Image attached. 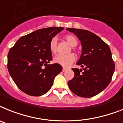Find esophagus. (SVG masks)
Returning <instances> with one entry per match:
<instances>
[{"label": "esophagus", "mask_w": 123, "mask_h": 123, "mask_svg": "<svg viewBox=\"0 0 123 123\" xmlns=\"http://www.w3.org/2000/svg\"><path fill=\"white\" fill-rule=\"evenodd\" d=\"M67 71V69H66V68H64L63 69H62V72H65V71Z\"/></svg>", "instance_id": "34e87169"}]
</instances>
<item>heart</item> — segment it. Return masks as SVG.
Listing matches in <instances>:
<instances>
[{
    "mask_svg": "<svg viewBox=\"0 0 123 123\" xmlns=\"http://www.w3.org/2000/svg\"><path fill=\"white\" fill-rule=\"evenodd\" d=\"M65 39L67 42L70 44L72 47H76L77 44V40L75 36L73 35H67L65 36ZM49 49L50 52L53 54L56 53L57 52V39L56 38H52L49 43ZM76 57L73 54H70L68 55H62L58 54L54 58V61L55 63L59 64L64 68H68L75 61Z\"/></svg>",
    "mask_w": 123,
    "mask_h": 123,
    "instance_id": "obj_1",
    "label": "heart"
}]
</instances>
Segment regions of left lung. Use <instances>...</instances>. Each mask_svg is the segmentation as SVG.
I'll return each instance as SVG.
<instances>
[{
  "label": "left lung",
  "mask_w": 123,
  "mask_h": 123,
  "mask_svg": "<svg viewBox=\"0 0 123 123\" xmlns=\"http://www.w3.org/2000/svg\"><path fill=\"white\" fill-rule=\"evenodd\" d=\"M66 30L76 35L82 45V53L77 65L82 69H72L74 77L68 82V86L78 96H94L109 85L114 72L110 48L99 37L89 31L74 28Z\"/></svg>",
  "instance_id": "8db88e82"
}]
</instances>
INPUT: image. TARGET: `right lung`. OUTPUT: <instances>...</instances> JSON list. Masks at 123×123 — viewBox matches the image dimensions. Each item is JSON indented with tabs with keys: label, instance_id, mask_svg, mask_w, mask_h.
Segmentation results:
<instances>
[{
	"label": "right lung",
	"instance_id": "1",
	"mask_svg": "<svg viewBox=\"0 0 123 123\" xmlns=\"http://www.w3.org/2000/svg\"><path fill=\"white\" fill-rule=\"evenodd\" d=\"M63 29L52 27L37 30L21 37L9 50V73L17 87L27 94L39 96L46 94L62 71L61 65L47 64L52 59L50 40Z\"/></svg>",
	"mask_w": 123,
	"mask_h": 123
}]
</instances>
